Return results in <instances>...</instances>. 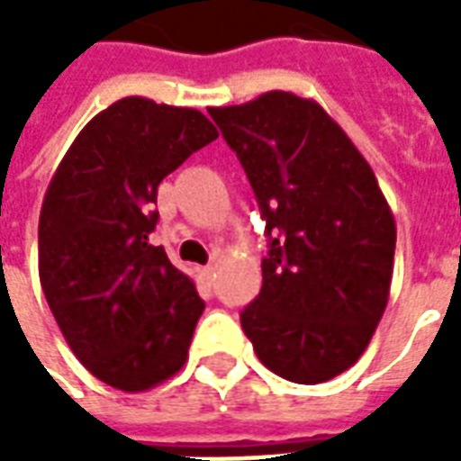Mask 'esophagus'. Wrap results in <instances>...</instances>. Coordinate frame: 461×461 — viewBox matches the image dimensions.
Wrapping results in <instances>:
<instances>
[{
	"instance_id": "esophagus-1",
	"label": "esophagus",
	"mask_w": 461,
	"mask_h": 461,
	"mask_svg": "<svg viewBox=\"0 0 461 461\" xmlns=\"http://www.w3.org/2000/svg\"><path fill=\"white\" fill-rule=\"evenodd\" d=\"M200 279L204 281V286H212V281H214V267H204V269H200Z\"/></svg>"
}]
</instances>
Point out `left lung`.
<instances>
[{
    "label": "left lung",
    "instance_id": "left-lung-1",
    "mask_svg": "<svg viewBox=\"0 0 461 461\" xmlns=\"http://www.w3.org/2000/svg\"><path fill=\"white\" fill-rule=\"evenodd\" d=\"M207 111L249 177L269 237L241 329L271 373L326 383L363 356L383 319L395 217L366 158L316 101L269 91Z\"/></svg>",
    "mask_w": 461,
    "mask_h": 461
}]
</instances>
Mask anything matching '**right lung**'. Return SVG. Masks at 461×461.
I'll return each mask as SVG.
<instances>
[{
	"mask_svg": "<svg viewBox=\"0 0 461 461\" xmlns=\"http://www.w3.org/2000/svg\"><path fill=\"white\" fill-rule=\"evenodd\" d=\"M217 138L200 111L131 95L59 162L39 217V279L66 343L105 385L142 393L187 360L204 301L148 237L158 185Z\"/></svg>",
	"mask_w": 461,
	"mask_h": 461,
	"instance_id": "add662e5",
	"label": "right lung"
}]
</instances>
